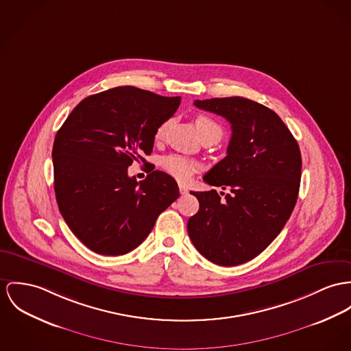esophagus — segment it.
I'll return each mask as SVG.
<instances>
[{
	"instance_id": "34e87169",
	"label": "esophagus",
	"mask_w": 351,
	"mask_h": 351,
	"mask_svg": "<svg viewBox=\"0 0 351 351\" xmlns=\"http://www.w3.org/2000/svg\"><path fill=\"white\" fill-rule=\"evenodd\" d=\"M179 191H180L182 195H187L189 193V189L186 186H183V184H179Z\"/></svg>"
}]
</instances>
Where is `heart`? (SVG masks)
Here are the masks:
<instances>
[{
	"instance_id": "1",
	"label": "heart",
	"mask_w": 351,
	"mask_h": 351,
	"mask_svg": "<svg viewBox=\"0 0 351 351\" xmlns=\"http://www.w3.org/2000/svg\"><path fill=\"white\" fill-rule=\"evenodd\" d=\"M168 124H169V121L167 120L156 128V131H155V140L156 141L162 140L164 137ZM195 124H196V130H197L200 136L213 134V132L221 136V132H223L221 127L213 119H210L208 116H197L196 120H195ZM160 164H162V169L167 173L176 178L178 180H187L189 176L193 175L199 168L197 162H195L193 159H189L187 156L178 155V154L164 156Z\"/></svg>"
}]
</instances>
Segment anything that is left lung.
<instances>
[{"label": "left lung", "instance_id": "1", "mask_svg": "<svg viewBox=\"0 0 351 351\" xmlns=\"http://www.w3.org/2000/svg\"><path fill=\"white\" fill-rule=\"evenodd\" d=\"M195 107L223 116L232 135L227 156L203 178L230 189L191 192L199 211L187 230L196 250L219 266H238L258 256L291 215L300 186L297 140L270 108L243 97L195 100ZM224 193V192H221Z\"/></svg>", "mask_w": 351, "mask_h": 351}]
</instances>
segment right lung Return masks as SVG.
<instances>
[{
  "instance_id": "obj_1",
  "label": "right lung",
  "mask_w": 351,
  "mask_h": 351,
  "mask_svg": "<svg viewBox=\"0 0 351 351\" xmlns=\"http://www.w3.org/2000/svg\"><path fill=\"white\" fill-rule=\"evenodd\" d=\"M180 100L136 86L112 88L84 99L56 134L58 210L89 250L108 256L132 251L179 197L178 183L168 173L151 169L137 182L128 176V167L145 162L156 128Z\"/></svg>"
}]
</instances>
